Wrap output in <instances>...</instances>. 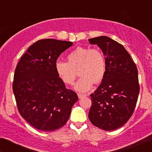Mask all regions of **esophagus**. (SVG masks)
I'll list each match as a JSON object with an SVG mask.
<instances>
[{
	"label": "esophagus",
	"mask_w": 152,
	"mask_h": 152,
	"mask_svg": "<svg viewBox=\"0 0 152 152\" xmlns=\"http://www.w3.org/2000/svg\"><path fill=\"white\" fill-rule=\"evenodd\" d=\"M87 95H85V94H78V96L79 99H82L83 97H86Z\"/></svg>",
	"instance_id": "obj_1"
}]
</instances>
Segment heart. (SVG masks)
Instances as JSON below:
<instances>
[{
  "mask_svg": "<svg viewBox=\"0 0 152 152\" xmlns=\"http://www.w3.org/2000/svg\"><path fill=\"white\" fill-rule=\"evenodd\" d=\"M68 62L58 61L55 69L60 79L66 84L71 85L77 76H81L74 86V89L85 93L92 88L94 81L99 83L104 78L106 61L100 50L91 47H77L69 53Z\"/></svg>",
  "mask_w": 152,
  "mask_h": 152,
  "instance_id": "b5f03b06",
  "label": "heart"
}]
</instances>
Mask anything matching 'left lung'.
I'll list each match as a JSON object with an SVG mask.
<instances>
[{
	"label": "left lung",
	"mask_w": 152,
	"mask_h": 152,
	"mask_svg": "<svg viewBox=\"0 0 152 152\" xmlns=\"http://www.w3.org/2000/svg\"><path fill=\"white\" fill-rule=\"evenodd\" d=\"M88 41L101 48L106 61L105 76L91 94L88 118L103 130H116L128 121L135 109L139 93L137 68L124 47L114 40L99 36Z\"/></svg>",
	"instance_id": "1"
}]
</instances>
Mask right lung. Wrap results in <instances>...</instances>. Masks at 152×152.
Returning a JSON list of instances; mask_svg holds the SVG:
<instances>
[{
    "mask_svg": "<svg viewBox=\"0 0 152 152\" xmlns=\"http://www.w3.org/2000/svg\"><path fill=\"white\" fill-rule=\"evenodd\" d=\"M72 45L53 38L40 40L29 47L15 68L13 91L18 111L38 130L53 132L62 127L78 99L55 69L59 56Z\"/></svg>",
    "mask_w": 152,
    "mask_h": 152,
    "instance_id": "right-lung-1",
    "label": "right lung"
}]
</instances>
